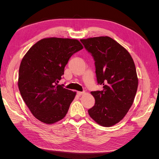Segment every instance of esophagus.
Wrapping results in <instances>:
<instances>
[{"mask_svg": "<svg viewBox=\"0 0 159 159\" xmlns=\"http://www.w3.org/2000/svg\"><path fill=\"white\" fill-rule=\"evenodd\" d=\"M84 93V92H81V91H78V92H77V94H78V95H79V96L82 95Z\"/></svg>", "mask_w": 159, "mask_h": 159, "instance_id": "obj_1", "label": "esophagus"}]
</instances>
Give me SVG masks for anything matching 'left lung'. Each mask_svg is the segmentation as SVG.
Here are the masks:
<instances>
[{
	"instance_id": "left-lung-1",
	"label": "left lung",
	"mask_w": 159,
	"mask_h": 159,
	"mask_svg": "<svg viewBox=\"0 0 159 159\" xmlns=\"http://www.w3.org/2000/svg\"><path fill=\"white\" fill-rule=\"evenodd\" d=\"M93 57L98 84L102 91H91L95 100L88 110L98 124L111 127L125 116L134 102L138 88L135 65L129 52L109 36L81 39Z\"/></svg>"
}]
</instances>
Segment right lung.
Segmentation results:
<instances>
[{
  "label": "right lung",
  "instance_id": "obj_1",
  "mask_svg": "<svg viewBox=\"0 0 159 159\" xmlns=\"http://www.w3.org/2000/svg\"><path fill=\"white\" fill-rule=\"evenodd\" d=\"M79 40L46 38L37 42L23 57L18 85L32 115L46 124L63 119L76 92L58 85L70 57L83 49Z\"/></svg>",
  "mask_w": 159,
  "mask_h": 159
}]
</instances>
